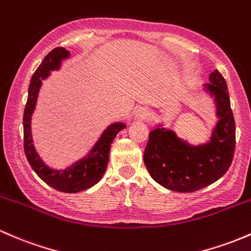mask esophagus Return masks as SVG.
Returning <instances> with one entry per match:
<instances>
[{"label":"esophagus","instance_id":"34e87169","mask_svg":"<svg viewBox=\"0 0 251 251\" xmlns=\"http://www.w3.org/2000/svg\"><path fill=\"white\" fill-rule=\"evenodd\" d=\"M148 116H150V112L144 106L136 107L135 111H134V117L137 118V120H146Z\"/></svg>","mask_w":251,"mask_h":251}]
</instances>
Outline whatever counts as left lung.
I'll use <instances>...</instances> for the list:
<instances>
[{"instance_id":"1","label":"left lung","mask_w":251,"mask_h":251,"mask_svg":"<svg viewBox=\"0 0 251 251\" xmlns=\"http://www.w3.org/2000/svg\"><path fill=\"white\" fill-rule=\"evenodd\" d=\"M204 86L217 105L219 117L211 141L193 146L172 130L158 126L150 133L145 148V165L155 182L170 190L191 193L217 182L232 163L236 147V125L227 85L218 69Z\"/></svg>"}]
</instances>
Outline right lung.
Instances as JSON below:
<instances>
[{"mask_svg":"<svg viewBox=\"0 0 251 251\" xmlns=\"http://www.w3.org/2000/svg\"><path fill=\"white\" fill-rule=\"evenodd\" d=\"M71 52L64 48H55L44 57L42 64L34 72L28 87L27 103L24 111V151L29 165L37 175L52 187L63 193H79L93 187L103 177L109 161V153L114 139L126 125L122 122L112 123L105 129L97 144L86 155L64 170H53L43 163L32 145L31 117L34 111L42 81L50 75L51 71L60 68L61 62L69 57Z\"/></svg>","mask_w":251,"mask_h":251,"instance_id":"1","label":"right lung"}]
</instances>
